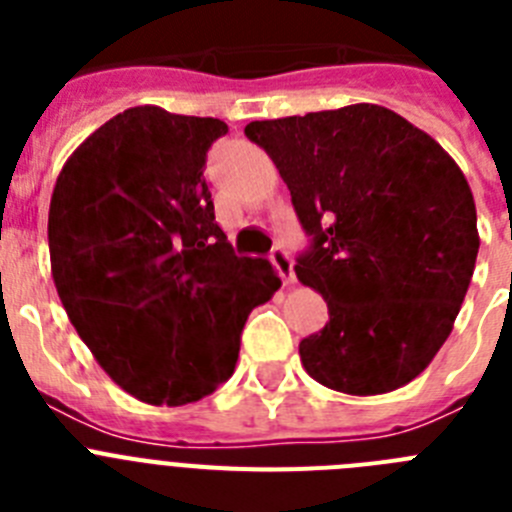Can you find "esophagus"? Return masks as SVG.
Listing matches in <instances>:
<instances>
[{
  "instance_id": "34e87169",
  "label": "esophagus",
  "mask_w": 512,
  "mask_h": 512,
  "mask_svg": "<svg viewBox=\"0 0 512 512\" xmlns=\"http://www.w3.org/2000/svg\"><path fill=\"white\" fill-rule=\"evenodd\" d=\"M271 261L277 266L279 277H282L284 284H295V261H292V256H289L282 246H277L271 251Z\"/></svg>"
}]
</instances>
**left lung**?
<instances>
[{
	"label": "left lung",
	"instance_id": "left-lung-1",
	"mask_svg": "<svg viewBox=\"0 0 512 512\" xmlns=\"http://www.w3.org/2000/svg\"><path fill=\"white\" fill-rule=\"evenodd\" d=\"M248 140L287 182L307 248L297 277L328 302L300 341L315 382L382 395L449 338L479 251L477 207L454 158L379 104L256 120Z\"/></svg>",
	"mask_w": 512,
	"mask_h": 512
}]
</instances>
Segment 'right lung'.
Here are the masks:
<instances>
[{
  "label": "right lung",
  "instance_id": "1",
  "mask_svg": "<svg viewBox=\"0 0 512 512\" xmlns=\"http://www.w3.org/2000/svg\"><path fill=\"white\" fill-rule=\"evenodd\" d=\"M225 133L215 117L130 107L76 148L53 189L58 297L104 372L151 405L197 402L225 382L246 318L282 287L215 223L202 174Z\"/></svg>",
  "mask_w": 512,
  "mask_h": 512
}]
</instances>
